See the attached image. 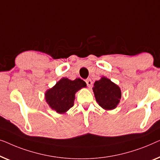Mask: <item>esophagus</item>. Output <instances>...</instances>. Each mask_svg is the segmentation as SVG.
I'll use <instances>...</instances> for the list:
<instances>
[{
  "label": "esophagus",
  "mask_w": 160,
  "mask_h": 160,
  "mask_svg": "<svg viewBox=\"0 0 160 160\" xmlns=\"http://www.w3.org/2000/svg\"><path fill=\"white\" fill-rule=\"evenodd\" d=\"M85 82H86V84H87V85H88V88H91V86H92V81H91V79H87L86 80H85Z\"/></svg>",
  "instance_id": "obj_1"
}]
</instances>
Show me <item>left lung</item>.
I'll return each instance as SVG.
<instances>
[{"instance_id":"obj_1","label":"left lung","mask_w":160,"mask_h":160,"mask_svg":"<svg viewBox=\"0 0 160 160\" xmlns=\"http://www.w3.org/2000/svg\"><path fill=\"white\" fill-rule=\"evenodd\" d=\"M96 102L103 109H113L120 102L121 91L120 87L106 78L96 81L93 88Z\"/></svg>"}]
</instances>
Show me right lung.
Listing matches in <instances>:
<instances>
[{
	"label": "right lung",
	"instance_id": "obj_1",
	"mask_svg": "<svg viewBox=\"0 0 160 160\" xmlns=\"http://www.w3.org/2000/svg\"><path fill=\"white\" fill-rule=\"evenodd\" d=\"M84 87H86V83L80 78L70 80L63 78L47 91L46 100L51 109L58 113H64L73 107L76 92Z\"/></svg>",
	"mask_w": 160,
	"mask_h": 160
}]
</instances>
